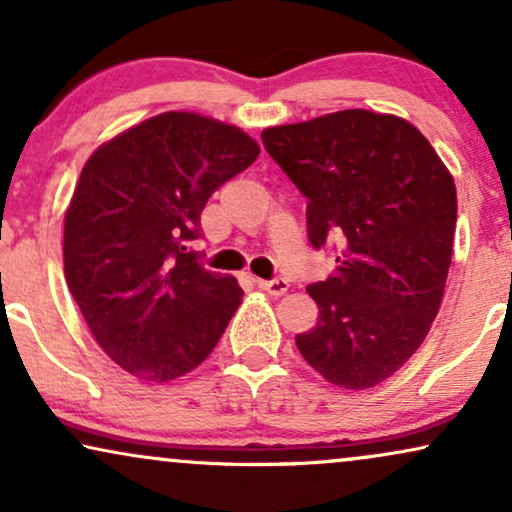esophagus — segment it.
I'll return each instance as SVG.
<instances>
[{
	"label": "esophagus",
	"instance_id": "1",
	"mask_svg": "<svg viewBox=\"0 0 512 512\" xmlns=\"http://www.w3.org/2000/svg\"><path fill=\"white\" fill-rule=\"evenodd\" d=\"M257 286H260L264 293L274 295V297H281L288 293V281H283V278H271V281H264V278H257Z\"/></svg>",
	"mask_w": 512,
	"mask_h": 512
}]
</instances>
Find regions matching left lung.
Segmentation results:
<instances>
[{
	"instance_id": "1",
	"label": "left lung",
	"mask_w": 512,
	"mask_h": 512,
	"mask_svg": "<svg viewBox=\"0 0 512 512\" xmlns=\"http://www.w3.org/2000/svg\"><path fill=\"white\" fill-rule=\"evenodd\" d=\"M262 141L307 198L309 243L340 245L333 274L307 288L319 321L295 345L328 383H383L423 345L442 304L454 177L411 122L361 108L267 127Z\"/></svg>"
}]
</instances>
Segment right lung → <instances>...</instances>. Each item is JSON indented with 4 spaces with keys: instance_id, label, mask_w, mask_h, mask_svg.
Returning <instances> with one entry per match:
<instances>
[{
    "instance_id": "obj_1",
    "label": "right lung",
    "mask_w": 512,
    "mask_h": 512,
    "mask_svg": "<svg viewBox=\"0 0 512 512\" xmlns=\"http://www.w3.org/2000/svg\"><path fill=\"white\" fill-rule=\"evenodd\" d=\"M260 155L243 129L170 111L89 155L66 210L63 267L94 340L141 383L203 364L241 304L191 250L200 212Z\"/></svg>"
}]
</instances>
